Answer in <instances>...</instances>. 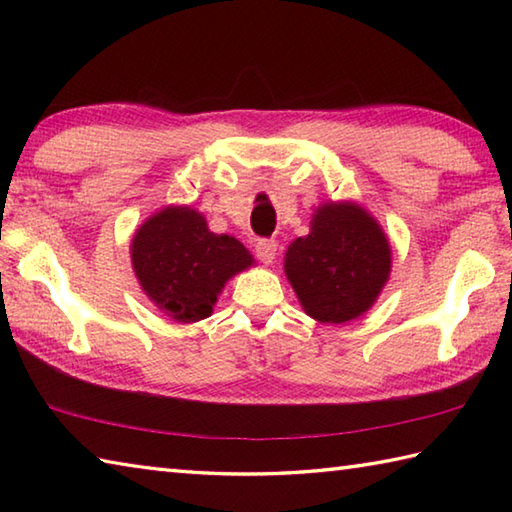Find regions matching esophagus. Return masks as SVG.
I'll use <instances>...</instances> for the list:
<instances>
[{
  "label": "esophagus",
  "instance_id": "esophagus-1",
  "mask_svg": "<svg viewBox=\"0 0 512 512\" xmlns=\"http://www.w3.org/2000/svg\"><path fill=\"white\" fill-rule=\"evenodd\" d=\"M255 253L259 257V262L270 266L277 257V242H275V239H259L257 246H255Z\"/></svg>",
  "mask_w": 512,
  "mask_h": 512
}]
</instances>
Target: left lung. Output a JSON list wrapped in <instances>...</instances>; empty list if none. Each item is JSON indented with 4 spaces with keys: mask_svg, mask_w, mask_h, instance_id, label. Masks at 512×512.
Segmentation results:
<instances>
[{
    "mask_svg": "<svg viewBox=\"0 0 512 512\" xmlns=\"http://www.w3.org/2000/svg\"><path fill=\"white\" fill-rule=\"evenodd\" d=\"M284 273L308 317L354 321L374 306L389 281V237L361 204L323 202L312 213L310 233L288 246Z\"/></svg>",
    "mask_w": 512,
    "mask_h": 512,
    "instance_id": "8db88e82",
    "label": "left lung"
}]
</instances>
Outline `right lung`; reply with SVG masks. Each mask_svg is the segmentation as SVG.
I'll return each instance as SVG.
<instances>
[{
  "label": "right lung",
  "mask_w": 512,
  "mask_h": 512,
  "mask_svg": "<svg viewBox=\"0 0 512 512\" xmlns=\"http://www.w3.org/2000/svg\"><path fill=\"white\" fill-rule=\"evenodd\" d=\"M132 268L154 306L178 323L213 314L226 281L255 264L233 235L213 233L206 217L187 204H169L136 228Z\"/></svg>",
  "instance_id": "obj_1"
}]
</instances>
